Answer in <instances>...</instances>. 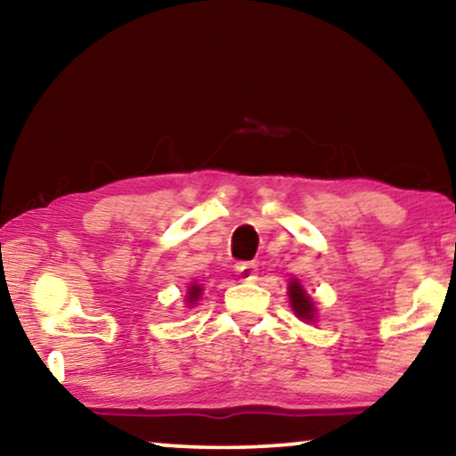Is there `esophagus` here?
I'll return each instance as SVG.
<instances>
[{
  "label": "esophagus",
  "instance_id": "34e87169",
  "mask_svg": "<svg viewBox=\"0 0 456 456\" xmlns=\"http://www.w3.org/2000/svg\"><path fill=\"white\" fill-rule=\"evenodd\" d=\"M236 273H239V278L245 280V282H253V280L257 278V267L253 264H239L236 265Z\"/></svg>",
  "mask_w": 456,
  "mask_h": 456
}]
</instances>
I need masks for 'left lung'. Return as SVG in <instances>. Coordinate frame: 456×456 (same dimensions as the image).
<instances>
[{"mask_svg": "<svg viewBox=\"0 0 456 456\" xmlns=\"http://www.w3.org/2000/svg\"><path fill=\"white\" fill-rule=\"evenodd\" d=\"M289 298H290V307L295 311V315L303 322H314L315 317V305L311 301V297L307 295V290L303 289L298 280H292L289 284Z\"/></svg>", "mask_w": 456, "mask_h": 456, "instance_id": "1", "label": "left lung"}]
</instances>
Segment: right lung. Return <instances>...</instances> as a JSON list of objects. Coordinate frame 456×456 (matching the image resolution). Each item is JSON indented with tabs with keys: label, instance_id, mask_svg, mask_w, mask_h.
<instances>
[{
	"label": "right lung",
	"instance_id": "add662e5",
	"mask_svg": "<svg viewBox=\"0 0 456 456\" xmlns=\"http://www.w3.org/2000/svg\"><path fill=\"white\" fill-rule=\"evenodd\" d=\"M203 295V289L199 284H191L189 292H186V305H195L199 301V297Z\"/></svg>",
	"mask_w": 456,
	"mask_h": 456
}]
</instances>
